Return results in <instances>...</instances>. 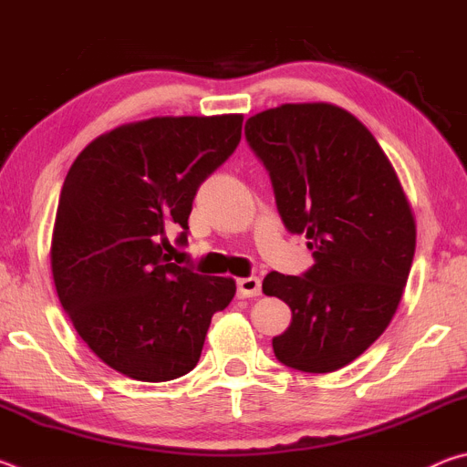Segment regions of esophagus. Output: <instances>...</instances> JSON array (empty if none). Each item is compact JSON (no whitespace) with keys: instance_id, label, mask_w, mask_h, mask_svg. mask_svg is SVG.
Masks as SVG:
<instances>
[{"instance_id":"obj_1","label":"esophagus","mask_w":467,"mask_h":467,"mask_svg":"<svg viewBox=\"0 0 467 467\" xmlns=\"http://www.w3.org/2000/svg\"><path fill=\"white\" fill-rule=\"evenodd\" d=\"M236 292H239L241 298H251L262 295V280L255 278V275H249V278H241L236 282Z\"/></svg>"}]
</instances>
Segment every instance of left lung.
Wrapping results in <instances>:
<instances>
[{
	"label": "left lung",
	"mask_w": 467,
	"mask_h": 467,
	"mask_svg": "<svg viewBox=\"0 0 467 467\" xmlns=\"http://www.w3.org/2000/svg\"><path fill=\"white\" fill-rule=\"evenodd\" d=\"M244 138L270 172L284 226L305 233L315 257L303 275L264 278L265 295L292 311L274 354L303 373H331L398 309L416 249L412 208L373 133L336 105L267 109L249 117Z\"/></svg>",
	"instance_id": "1"
}]
</instances>
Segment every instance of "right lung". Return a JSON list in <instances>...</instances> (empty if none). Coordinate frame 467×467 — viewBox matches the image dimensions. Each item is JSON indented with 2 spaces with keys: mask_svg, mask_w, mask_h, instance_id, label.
<instances>
[{
  "mask_svg": "<svg viewBox=\"0 0 467 467\" xmlns=\"http://www.w3.org/2000/svg\"><path fill=\"white\" fill-rule=\"evenodd\" d=\"M243 115L154 117L86 146L63 181L51 270L63 311L90 350L131 379L171 381L202 357L233 278L171 264L167 228L187 243L197 189L241 141Z\"/></svg>",
  "mask_w": 467,
  "mask_h": 467,
  "instance_id": "1",
  "label": "right lung"
}]
</instances>
